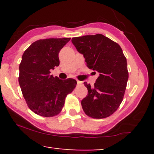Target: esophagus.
Returning a JSON list of instances; mask_svg holds the SVG:
<instances>
[{"instance_id":"esophagus-1","label":"esophagus","mask_w":154,"mask_h":154,"mask_svg":"<svg viewBox=\"0 0 154 154\" xmlns=\"http://www.w3.org/2000/svg\"><path fill=\"white\" fill-rule=\"evenodd\" d=\"M77 83H78V84H79H79H81L82 83H81V81H77Z\"/></svg>"}]
</instances>
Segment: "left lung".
Wrapping results in <instances>:
<instances>
[{
	"instance_id": "left-lung-1",
	"label": "left lung",
	"mask_w": 154,
	"mask_h": 154,
	"mask_svg": "<svg viewBox=\"0 0 154 154\" xmlns=\"http://www.w3.org/2000/svg\"><path fill=\"white\" fill-rule=\"evenodd\" d=\"M87 66L99 73L93 87L84 82L88 94L81 101L84 112L93 119L112 115L123 101L128 80L127 60L119 44L102 34L71 39Z\"/></svg>"
}]
</instances>
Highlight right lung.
<instances>
[{
    "label": "right lung",
    "mask_w": 154,
    "mask_h": 154,
    "mask_svg": "<svg viewBox=\"0 0 154 154\" xmlns=\"http://www.w3.org/2000/svg\"><path fill=\"white\" fill-rule=\"evenodd\" d=\"M71 38H47L35 41L23 54L19 83L29 108L43 117L60 113L65 98L76 86L73 79L61 80L50 75L60 65L59 52Z\"/></svg>",
    "instance_id": "1"
}]
</instances>
